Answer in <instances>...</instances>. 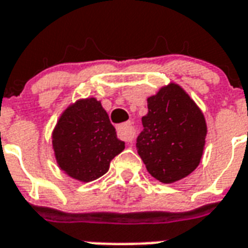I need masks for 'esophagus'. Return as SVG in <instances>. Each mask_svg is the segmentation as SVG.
<instances>
[{
	"label": "esophagus",
	"mask_w": 248,
	"mask_h": 248,
	"mask_svg": "<svg viewBox=\"0 0 248 248\" xmlns=\"http://www.w3.org/2000/svg\"><path fill=\"white\" fill-rule=\"evenodd\" d=\"M118 136L120 140L126 142H132L134 140V132L130 123H124L118 125Z\"/></svg>",
	"instance_id": "obj_1"
}]
</instances>
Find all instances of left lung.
Wrapping results in <instances>:
<instances>
[{
    "label": "left lung",
    "mask_w": 248,
    "mask_h": 248,
    "mask_svg": "<svg viewBox=\"0 0 248 248\" xmlns=\"http://www.w3.org/2000/svg\"><path fill=\"white\" fill-rule=\"evenodd\" d=\"M137 153L147 172L163 184H173L197 170L206 145L202 110L176 82L147 98Z\"/></svg>",
    "instance_id": "1"
}]
</instances>
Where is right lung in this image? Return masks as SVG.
<instances>
[{"mask_svg":"<svg viewBox=\"0 0 248 248\" xmlns=\"http://www.w3.org/2000/svg\"><path fill=\"white\" fill-rule=\"evenodd\" d=\"M51 146L55 162L68 177L90 182L106 173L125 142L118 138L101 101L86 97L63 110L51 132Z\"/></svg>","mask_w":248,"mask_h":248,"instance_id":"obj_1","label":"right lung"}]
</instances>
